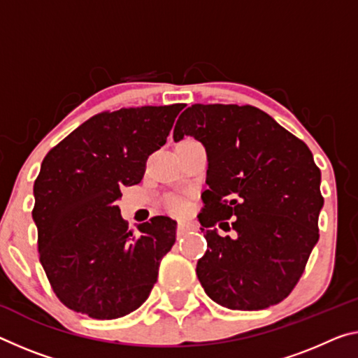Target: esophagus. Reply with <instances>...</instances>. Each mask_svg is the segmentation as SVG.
<instances>
[{"label": "esophagus", "mask_w": 358, "mask_h": 358, "mask_svg": "<svg viewBox=\"0 0 358 358\" xmlns=\"http://www.w3.org/2000/svg\"><path fill=\"white\" fill-rule=\"evenodd\" d=\"M191 231H194V224L189 223V221H180L178 228H177V236L178 237H185Z\"/></svg>", "instance_id": "obj_1"}]
</instances>
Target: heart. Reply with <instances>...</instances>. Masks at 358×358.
<instances>
[{"label": "heart", "mask_w": 358, "mask_h": 358, "mask_svg": "<svg viewBox=\"0 0 358 358\" xmlns=\"http://www.w3.org/2000/svg\"><path fill=\"white\" fill-rule=\"evenodd\" d=\"M167 207H169L170 212H173V213H183L185 208H186V203L183 202V199H178V197H172V199H169Z\"/></svg>", "instance_id": "obj_1"}]
</instances>
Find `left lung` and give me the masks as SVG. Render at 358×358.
Returning <instances> with one entry per match:
<instances>
[{"label": "left lung", "mask_w": 358, "mask_h": 358, "mask_svg": "<svg viewBox=\"0 0 358 358\" xmlns=\"http://www.w3.org/2000/svg\"><path fill=\"white\" fill-rule=\"evenodd\" d=\"M185 137L201 141L208 162L207 252L196 268L203 290L232 310L280 303L319 242L320 169L308 145L250 105H191L173 129L175 141ZM229 217L235 236L221 238L214 226L227 230Z\"/></svg>", "instance_id": "left-lung-1"}]
</instances>
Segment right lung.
I'll use <instances>...</instances> for the list:
<instances>
[{"label": "right lung", "instance_id": "obj_1", "mask_svg": "<svg viewBox=\"0 0 358 358\" xmlns=\"http://www.w3.org/2000/svg\"><path fill=\"white\" fill-rule=\"evenodd\" d=\"M183 103L101 113L50 150L33 186L38 252L50 287L68 309L119 319L138 309L177 236V221L155 217L127 229L116 202L143 178L166 145Z\"/></svg>", "mask_w": 358, "mask_h": 358}]
</instances>
